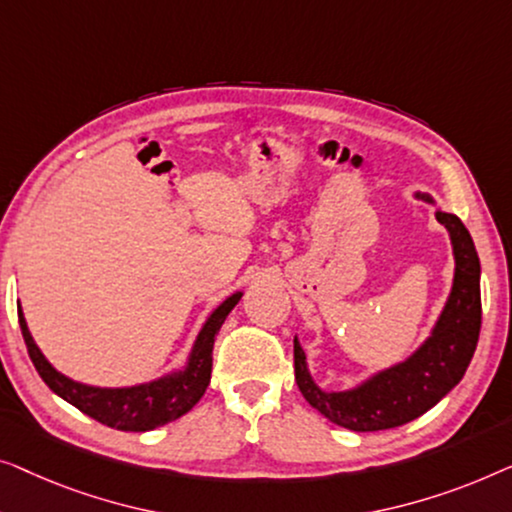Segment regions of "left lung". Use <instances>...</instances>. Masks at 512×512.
Instances as JSON below:
<instances>
[{
    "instance_id": "left-lung-1",
    "label": "left lung",
    "mask_w": 512,
    "mask_h": 512,
    "mask_svg": "<svg viewBox=\"0 0 512 512\" xmlns=\"http://www.w3.org/2000/svg\"><path fill=\"white\" fill-rule=\"evenodd\" d=\"M415 199L436 206L429 194ZM436 220L448 229L455 273L441 315L429 336L410 355L380 369L348 390H322L308 369L306 352L294 336V378L304 399L329 422L350 431L401 427L434 408L469 369L480 336V259L469 229L457 215L436 206Z\"/></svg>"
}]
</instances>
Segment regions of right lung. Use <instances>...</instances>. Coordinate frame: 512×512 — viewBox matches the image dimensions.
<instances>
[{"mask_svg":"<svg viewBox=\"0 0 512 512\" xmlns=\"http://www.w3.org/2000/svg\"><path fill=\"white\" fill-rule=\"evenodd\" d=\"M243 292H234L215 306L201 325L197 338H194L185 362L176 369L162 373L160 378L146 380V383L125 385V387H99L78 383V380L64 376L43 355L37 341L32 338V331L27 327L25 313L18 304L20 331L27 343L34 366L39 376L57 397L64 399L71 406H76L81 413L90 415L92 420L106 424V427L120 431H150L162 427L183 417L187 410L197 406V401L204 397L208 383H211L213 369V343L220 327L225 325L227 315L239 304Z\"/></svg>","mask_w":512,"mask_h":512,"instance_id":"1","label":"right lung"}]
</instances>
